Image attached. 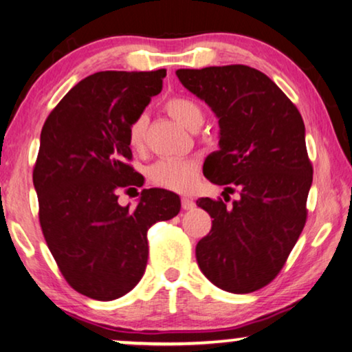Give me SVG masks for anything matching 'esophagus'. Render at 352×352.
<instances>
[{
  "instance_id": "esophagus-1",
  "label": "esophagus",
  "mask_w": 352,
  "mask_h": 352,
  "mask_svg": "<svg viewBox=\"0 0 352 352\" xmlns=\"http://www.w3.org/2000/svg\"><path fill=\"white\" fill-rule=\"evenodd\" d=\"M194 206H196V204H194V201H192L190 196H183L182 197V207H183V210H191V208H194Z\"/></svg>"
}]
</instances>
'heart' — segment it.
Segmentation results:
<instances>
[{
  "instance_id": "1",
  "label": "heart",
  "mask_w": 352,
  "mask_h": 352,
  "mask_svg": "<svg viewBox=\"0 0 352 352\" xmlns=\"http://www.w3.org/2000/svg\"><path fill=\"white\" fill-rule=\"evenodd\" d=\"M164 109L170 117H174L178 123L188 129H197L201 126L204 115L197 102L186 96H172L164 102ZM145 131H146V115L139 113L131 120L126 131L128 145L131 150L142 151L145 146ZM197 175L196 162L180 158H164L156 161L148 169V180L153 185L164 188L170 191H186L192 186Z\"/></svg>"
}]
</instances>
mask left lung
<instances>
[{"label":"left lung","instance_id":"8db88e82","mask_svg":"<svg viewBox=\"0 0 352 352\" xmlns=\"http://www.w3.org/2000/svg\"><path fill=\"white\" fill-rule=\"evenodd\" d=\"M188 90L219 118V150L204 175L228 192L197 199L213 218L196 259L214 286L248 294L275 280L307 223L313 166L298 109L264 72L245 65L178 69ZM228 202V201H226Z\"/></svg>","mask_w":352,"mask_h":352}]
</instances>
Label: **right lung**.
Listing matches in <instances>:
<instances>
[{
    "label": "right lung",
    "instance_id": "obj_1",
    "mask_svg": "<svg viewBox=\"0 0 352 352\" xmlns=\"http://www.w3.org/2000/svg\"><path fill=\"white\" fill-rule=\"evenodd\" d=\"M166 69L102 71L78 82L41 131L33 169L39 223L72 289L94 300L124 296L148 261L146 232L180 212L166 190H142L138 207L118 204L120 190L142 186L129 164L126 131L162 88Z\"/></svg>",
    "mask_w": 352,
    "mask_h": 352
}]
</instances>
